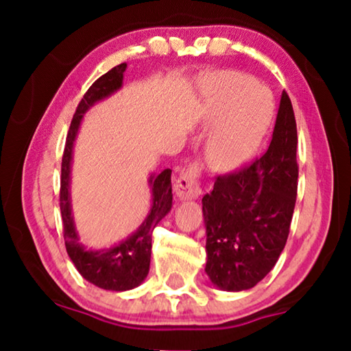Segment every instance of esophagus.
<instances>
[{"label": "esophagus", "mask_w": 351, "mask_h": 351, "mask_svg": "<svg viewBox=\"0 0 351 351\" xmlns=\"http://www.w3.org/2000/svg\"><path fill=\"white\" fill-rule=\"evenodd\" d=\"M199 171L201 167L198 162H191L182 169L174 184V191L180 199H195L201 195Z\"/></svg>", "instance_id": "1"}]
</instances>
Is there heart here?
Segmentation results:
<instances>
[{
    "instance_id": "heart-1",
    "label": "heart",
    "mask_w": 351,
    "mask_h": 351,
    "mask_svg": "<svg viewBox=\"0 0 351 351\" xmlns=\"http://www.w3.org/2000/svg\"><path fill=\"white\" fill-rule=\"evenodd\" d=\"M204 88L210 118H222L210 134L206 155L214 167L232 169L246 161L265 136L275 112L273 95L239 71L210 76Z\"/></svg>"
}]
</instances>
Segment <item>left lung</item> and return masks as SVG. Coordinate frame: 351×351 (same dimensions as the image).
Masks as SVG:
<instances>
[{
    "mask_svg": "<svg viewBox=\"0 0 351 351\" xmlns=\"http://www.w3.org/2000/svg\"><path fill=\"white\" fill-rule=\"evenodd\" d=\"M297 124L282 90L271 142L262 156L217 176L203 196L206 273L220 289H251L280 258L297 198Z\"/></svg>",
    "mask_w": 351,
    "mask_h": 351,
    "instance_id": "1",
    "label": "left lung"
}]
</instances>
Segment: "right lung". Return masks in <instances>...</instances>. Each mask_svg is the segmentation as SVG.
<instances>
[{
	"mask_svg": "<svg viewBox=\"0 0 351 351\" xmlns=\"http://www.w3.org/2000/svg\"><path fill=\"white\" fill-rule=\"evenodd\" d=\"M126 64L117 65L107 73L95 80L93 86L86 90L76 112L71 119L66 142L62 156V174H60V214L64 223V239L66 252L75 263L76 270L81 276L94 286L107 291H129L141 285L150 270L152 257V232L156 223L171 210L172 206V185L171 169H165L161 174L152 177L153 204L152 210L142 223V227L118 246L105 249V251H86L78 244L73 219L70 209V162L73 142L78 132L83 113L97 100L108 97L123 84V73L126 71Z\"/></svg>",
	"mask_w": 351,
	"mask_h": 351,
	"instance_id": "add662e5",
	"label": "right lung"
}]
</instances>
